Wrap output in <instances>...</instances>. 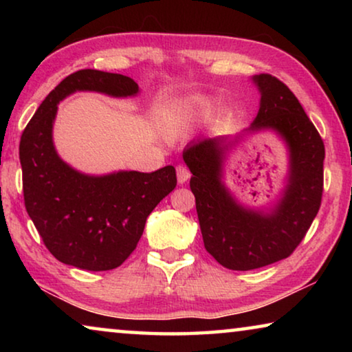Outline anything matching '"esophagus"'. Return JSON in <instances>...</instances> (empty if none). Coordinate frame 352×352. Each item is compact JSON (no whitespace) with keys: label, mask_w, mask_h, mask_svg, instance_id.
Wrapping results in <instances>:
<instances>
[{"label":"esophagus","mask_w":352,"mask_h":352,"mask_svg":"<svg viewBox=\"0 0 352 352\" xmlns=\"http://www.w3.org/2000/svg\"><path fill=\"white\" fill-rule=\"evenodd\" d=\"M189 177H190V172H189V169L186 168V166L178 164L177 166V180H178V183L183 184L184 182L189 180Z\"/></svg>","instance_id":"1"}]
</instances>
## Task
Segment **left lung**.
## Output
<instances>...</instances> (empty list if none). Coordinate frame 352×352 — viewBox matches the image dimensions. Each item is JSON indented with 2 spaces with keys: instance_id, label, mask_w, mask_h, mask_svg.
<instances>
[{
  "instance_id": "left-lung-1",
  "label": "left lung",
  "mask_w": 352,
  "mask_h": 352,
  "mask_svg": "<svg viewBox=\"0 0 352 352\" xmlns=\"http://www.w3.org/2000/svg\"><path fill=\"white\" fill-rule=\"evenodd\" d=\"M261 91L258 116L250 130L272 129L290 151V177L275 211L264 214L239 206L222 183L223 138L190 142L183 160L192 172L206 252L230 270H253L289 258L305 239L323 197L324 144L300 100L272 74L254 76Z\"/></svg>"
}]
</instances>
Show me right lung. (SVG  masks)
Instances as JSON below:
<instances>
[{
	"label": "right lung",
	"mask_w": 352,
	"mask_h": 352,
	"mask_svg": "<svg viewBox=\"0 0 352 352\" xmlns=\"http://www.w3.org/2000/svg\"><path fill=\"white\" fill-rule=\"evenodd\" d=\"M79 90L126 98L138 93V83L98 69L65 77L23 130V195L29 217L56 259L82 270H111L133 253L148 214L177 186V174L174 166H166L151 174L124 170L90 177L63 163L52 144V122L57 104Z\"/></svg>",
	"instance_id": "add662e5"
}]
</instances>
